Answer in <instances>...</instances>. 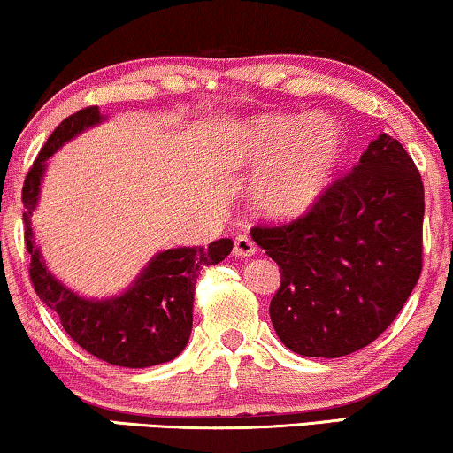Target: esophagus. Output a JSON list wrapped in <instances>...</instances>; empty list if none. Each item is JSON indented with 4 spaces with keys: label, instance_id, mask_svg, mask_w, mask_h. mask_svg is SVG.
<instances>
[{
    "label": "esophagus",
    "instance_id": "1",
    "mask_svg": "<svg viewBox=\"0 0 453 453\" xmlns=\"http://www.w3.org/2000/svg\"><path fill=\"white\" fill-rule=\"evenodd\" d=\"M257 251V247H255V242L245 237V234H239V237H234L233 242V255L234 257H251Z\"/></svg>",
    "mask_w": 453,
    "mask_h": 453
}]
</instances>
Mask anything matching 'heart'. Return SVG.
Returning <instances> with one entry per match:
<instances>
[{
  "label": "heart",
  "mask_w": 453,
  "mask_h": 453,
  "mask_svg": "<svg viewBox=\"0 0 453 453\" xmlns=\"http://www.w3.org/2000/svg\"><path fill=\"white\" fill-rule=\"evenodd\" d=\"M345 153V133L329 114H261L231 124L216 147L228 172H253L249 200L261 219L296 220L317 206Z\"/></svg>",
  "instance_id": "obj_1"
}]
</instances>
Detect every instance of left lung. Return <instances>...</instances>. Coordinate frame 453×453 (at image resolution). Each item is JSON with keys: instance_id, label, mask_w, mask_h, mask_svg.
<instances>
[{"instance_id": "left-lung-1", "label": "left lung", "mask_w": 453, "mask_h": 453, "mask_svg": "<svg viewBox=\"0 0 453 453\" xmlns=\"http://www.w3.org/2000/svg\"><path fill=\"white\" fill-rule=\"evenodd\" d=\"M423 214L421 175L382 133L303 219L253 228L281 272L270 304L281 343L331 359L382 335L421 275Z\"/></svg>"}]
</instances>
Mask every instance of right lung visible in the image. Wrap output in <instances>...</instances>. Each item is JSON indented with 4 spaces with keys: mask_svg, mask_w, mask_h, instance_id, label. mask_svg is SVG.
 Segmentation results:
<instances>
[{
    "mask_svg": "<svg viewBox=\"0 0 453 453\" xmlns=\"http://www.w3.org/2000/svg\"><path fill=\"white\" fill-rule=\"evenodd\" d=\"M106 120L108 116L100 114V108H85L65 118L26 175L22 202L30 280L38 298L58 314L63 329L85 351L122 368H149L172 362L188 345L196 278L204 265L220 264L231 253L233 241L219 239L208 247H173L155 253L128 288L112 296H83L58 280L38 245L32 214L41 202L50 157L75 136Z\"/></svg>",
    "mask_w": 453,
    "mask_h": 453,
    "instance_id": "add662e5",
    "label": "right lung"
}]
</instances>
